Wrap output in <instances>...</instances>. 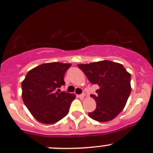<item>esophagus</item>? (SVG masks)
Wrapping results in <instances>:
<instances>
[{"instance_id": "34e87169", "label": "esophagus", "mask_w": 153, "mask_h": 153, "mask_svg": "<svg viewBox=\"0 0 153 153\" xmlns=\"http://www.w3.org/2000/svg\"><path fill=\"white\" fill-rule=\"evenodd\" d=\"M85 95L84 93H82V94L78 95V97H80V98H83V97H85Z\"/></svg>"}]
</instances>
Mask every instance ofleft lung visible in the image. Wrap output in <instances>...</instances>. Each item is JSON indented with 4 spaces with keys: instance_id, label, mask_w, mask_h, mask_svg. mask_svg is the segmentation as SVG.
Returning a JSON list of instances; mask_svg holds the SVG:
<instances>
[{
    "instance_id": "left-lung-1",
    "label": "left lung",
    "mask_w": 153,
    "mask_h": 153,
    "mask_svg": "<svg viewBox=\"0 0 153 153\" xmlns=\"http://www.w3.org/2000/svg\"><path fill=\"white\" fill-rule=\"evenodd\" d=\"M92 84L100 87L97 95H91L96 102L90 117L98 122H107L115 118L126 106L131 92V75L120 63L102 60L89 64H79Z\"/></svg>"
}]
</instances>
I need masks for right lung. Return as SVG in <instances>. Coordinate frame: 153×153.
Segmentation results:
<instances>
[{"instance_id":"1","label":"right lung","mask_w":153,"mask_h":153,"mask_svg":"<svg viewBox=\"0 0 153 153\" xmlns=\"http://www.w3.org/2000/svg\"><path fill=\"white\" fill-rule=\"evenodd\" d=\"M71 66L58 62L41 64L30 70L22 82L24 104L40 123H57L68 113L75 95L58 91L65 85L64 75Z\"/></svg>"}]
</instances>
